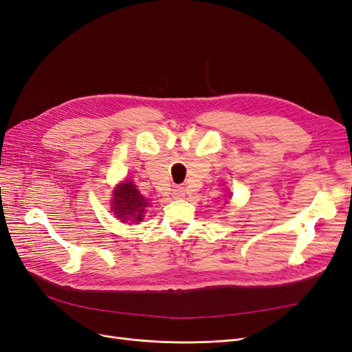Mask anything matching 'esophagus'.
Listing matches in <instances>:
<instances>
[{"label":"esophagus","mask_w":352,"mask_h":352,"mask_svg":"<svg viewBox=\"0 0 352 352\" xmlns=\"http://www.w3.org/2000/svg\"><path fill=\"white\" fill-rule=\"evenodd\" d=\"M173 197H175V198H182V197H185V188H184V186H175V188H173Z\"/></svg>","instance_id":"esophagus-1"}]
</instances>
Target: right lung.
<instances>
[{
	"instance_id": "obj_1",
	"label": "right lung",
	"mask_w": 352,
	"mask_h": 352,
	"mask_svg": "<svg viewBox=\"0 0 352 352\" xmlns=\"http://www.w3.org/2000/svg\"><path fill=\"white\" fill-rule=\"evenodd\" d=\"M113 212L117 219L123 223H138L142 220L145 207H148L146 199L140 194V190L132 182H126L117 186L113 194Z\"/></svg>"
}]
</instances>
